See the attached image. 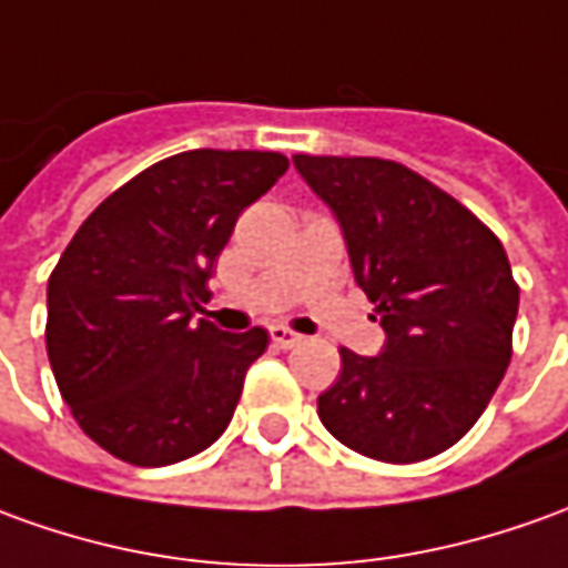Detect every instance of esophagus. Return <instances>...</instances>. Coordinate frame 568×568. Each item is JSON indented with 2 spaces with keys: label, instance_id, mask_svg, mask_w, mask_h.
I'll return each mask as SVG.
<instances>
[{
  "label": "esophagus",
  "instance_id": "1",
  "mask_svg": "<svg viewBox=\"0 0 568 568\" xmlns=\"http://www.w3.org/2000/svg\"><path fill=\"white\" fill-rule=\"evenodd\" d=\"M268 334H272V343H275L277 349H293V346L303 343V336L296 334V331H291V327H284V324H272Z\"/></svg>",
  "mask_w": 568,
  "mask_h": 568
}]
</instances>
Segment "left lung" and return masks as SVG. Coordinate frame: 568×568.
Segmentation results:
<instances>
[{
    "label": "left lung",
    "mask_w": 568,
    "mask_h": 568,
    "mask_svg": "<svg viewBox=\"0 0 568 568\" xmlns=\"http://www.w3.org/2000/svg\"><path fill=\"white\" fill-rule=\"evenodd\" d=\"M293 166L334 210L386 331L374 358L339 349V381L318 396L322 424L383 464L442 455L479 420L514 355L519 287L504 244L396 160L296 154Z\"/></svg>",
    "instance_id": "obj_1"
}]
</instances>
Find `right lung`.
<instances>
[{
	"label": "right lung",
	"instance_id": "add662e5",
	"mask_svg": "<svg viewBox=\"0 0 568 568\" xmlns=\"http://www.w3.org/2000/svg\"><path fill=\"white\" fill-rule=\"evenodd\" d=\"M287 166L277 151H182L98 203L61 253L45 349L73 420L108 455L166 467L232 424L268 334H225L194 308L237 216Z\"/></svg>",
	"mask_w": 568,
	"mask_h": 568
}]
</instances>
